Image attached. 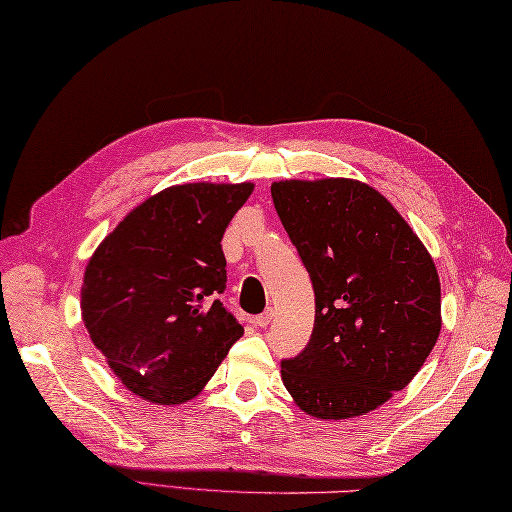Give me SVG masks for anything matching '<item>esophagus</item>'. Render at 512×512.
Returning <instances> with one entry per match:
<instances>
[{"instance_id":"34e87169","label":"esophagus","mask_w":512,"mask_h":512,"mask_svg":"<svg viewBox=\"0 0 512 512\" xmlns=\"http://www.w3.org/2000/svg\"><path fill=\"white\" fill-rule=\"evenodd\" d=\"M271 318H274V311H271V309H267V311H263V314H258L252 322H254V325L256 327H260V329H265L267 325H269V322H271Z\"/></svg>"}]
</instances>
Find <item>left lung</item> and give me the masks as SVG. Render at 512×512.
<instances>
[{
	"mask_svg": "<svg viewBox=\"0 0 512 512\" xmlns=\"http://www.w3.org/2000/svg\"><path fill=\"white\" fill-rule=\"evenodd\" d=\"M271 198L316 294L307 347L280 362L320 420L364 415L404 389L440 336V278L398 210L351 179L278 181Z\"/></svg>",
	"mask_w": 512,
	"mask_h": 512,
	"instance_id": "obj_1",
	"label": "left lung"
}]
</instances>
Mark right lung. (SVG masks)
<instances>
[{
	"mask_svg": "<svg viewBox=\"0 0 512 512\" xmlns=\"http://www.w3.org/2000/svg\"><path fill=\"white\" fill-rule=\"evenodd\" d=\"M252 183H185L150 196L92 254L81 287L90 340L134 395L192 400L243 325L218 296L223 234Z\"/></svg>",
	"mask_w": 512,
	"mask_h": 512,
	"instance_id": "obj_1",
	"label": "right lung"
}]
</instances>
